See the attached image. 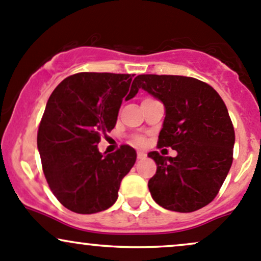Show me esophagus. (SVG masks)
I'll return each mask as SVG.
<instances>
[{
	"mask_svg": "<svg viewBox=\"0 0 261 261\" xmlns=\"http://www.w3.org/2000/svg\"><path fill=\"white\" fill-rule=\"evenodd\" d=\"M146 157V153L144 151H137V159L139 160H144Z\"/></svg>",
	"mask_w": 261,
	"mask_h": 261,
	"instance_id": "esophagus-1",
	"label": "esophagus"
}]
</instances>
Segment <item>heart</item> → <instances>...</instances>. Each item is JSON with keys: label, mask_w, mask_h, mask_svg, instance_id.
Here are the masks:
<instances>
[{"label": "heart", "mask_w": 261, "mask_h": 261, "mask_svg": "<svg viewBox=\"0 0 261 261\" xmlns=\"http://www.w3.org/2000/svg\"><path fill=\"white\" fill-rule=\"evenodd\" d=\"M145 142V140L142 139V137H135V139H134V144L135 145H142Z\"/></svg>", "instance_id": "1"}]
</instances>
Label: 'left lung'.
I'll use <instances>...</instances> for the list:
<instances>
[{
	"instance_id": "8db88e82",
	"label": "left lung",
	"mask_w": 261,
	"mask_h": 261,
	"mask_svg": "<svg viewBox=\"0 0 261 261\" xmlns=\"http://www.w3.org/2000/svg\"><path fill=\"white\" fill-rule=\"evenodd\" d=\"M134 89H144L165 107L160 147L176 157L148 152L157 171L148 190L165 210L190 213L216 198L230 170L236 134L227 107L211 85L182 75H137Z\"/></svg>"
}]
</instances>
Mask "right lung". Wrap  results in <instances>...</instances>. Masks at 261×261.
I'll list each match as a JSON object with an SVG mask.
<instances>
[{"label":"right lung","mask_w":261,"mask_h":261,"mask_svg":"<svg viewBox=\"0 0 261 261\" xmlns=\"http://www.w3.org/2000/svg\"><path fill=\"white\" fill-rule=\"evenodd\" d=\"M131 80L130 74L78 73L63 80L48 99L37 145L50 191L71 212L110 208L135 165L131 146L108 154L98 148L101 136L115 127L122 100L139 91L130 88Z\"/></svg>","instance_id":"right-lung-1"}]
</instances>
